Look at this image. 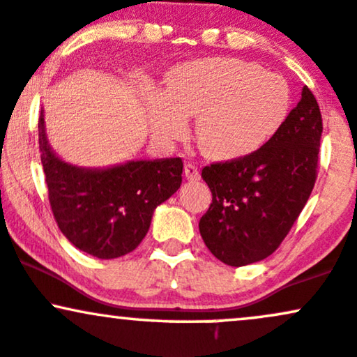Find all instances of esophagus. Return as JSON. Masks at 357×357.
<instances>
[{"mask_svg":"<svg viewBox=\"0 0 357 357\" xmlns=\"http://www.w3.org/2000/svg\"><path fill=\"white\" fill-rule=\"evenodd\" d=\"M185 176H186V179H190V181H197V179H199L198 167L191 162L185 164Z\"/></svg>","mask_w":357,"mask_h":357,"instance_id":"1","label":"esophagus"}]
</instances>
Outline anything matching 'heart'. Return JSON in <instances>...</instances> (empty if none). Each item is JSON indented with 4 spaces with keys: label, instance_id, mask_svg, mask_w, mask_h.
I'll return each instance as SVG.
<instances>
[{
    "label": "heart",
    "instance_id": "1",
    "mask_svg": "<svg viewBox=\"0 0 357 357\" xmlns=\"http://www.w3.org/2000/svg\"><path fill=\"white\" fill-rule=\"evenodd\" d=\"M155 132L167 140L186 134V116H198L195 135L210 158L234 159L264 146L287 120L291 95L280 74L237 57H206L179 66L166 93L149 98Z\"/></svg>",
    "mask_w": 357,
    "mask_h": 357
}]
</instances>
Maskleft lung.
Returning a JSON list of instances; mask_svg holds the SVG:
<instances>
[{"label":"left lung","mask_w":357,"mask_h":357,"mask_svg":"<svg viewBox=\"0 0 357 357\" xmlns=\"http://www.w3.org/2000/svg\"><path fill=\"white\" fill-rule=\"evenodd\" d=\"M322 128L319 103L305 86L264 146L203 167L211 203L199 218V234L217 259L238 268L280 248L315 186Z\"/></svg>","instance_id":"obj_1"}]
</instances>
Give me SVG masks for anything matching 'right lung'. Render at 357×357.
Masks as SVG:
<instances>
[{"mask_svg": "<svg viewBox=\"0 0 357 357\" xmlns=\"http://www.w3.org/2000/svg\"><path fill=\"white\" fill-rule=\"evenodd\" d=\"M38 147L57 227L98 259L132 252L146 237L155 206L181 186V158L128 160L108 169L70 166L50 151L42 113Z\"/></svg>", "mask_w": 357, "mask_h": 357, "instance_id": "right-lung-1", "label": "right lung"}]
</instances>
